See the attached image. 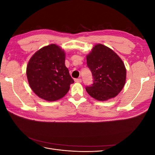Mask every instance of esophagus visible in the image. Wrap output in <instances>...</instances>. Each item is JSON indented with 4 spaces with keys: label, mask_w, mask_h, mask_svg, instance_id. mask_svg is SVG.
I'll use <instances>...</instances> for the list:
<instances>
[{
    "label": "esophagus",
    "mask_w": 155,
    "mask_h": 155,
    "mask_svg": "<svg viewBox=\"0 0 155 155\" xmlns=\"http://www.w3.org/2000/svg\"><path fill=\"white\" fill-rule=\"evenodd\" d=\"M75 82H76V83H81V81H82V80H81V79H80V78H78V79H75Z\"/></svg>",
    "instance_id": "34e87169"
}]
</instances>
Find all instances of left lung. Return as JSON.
<instances>
[{"instance_id": "obj_1", "label": "left lung", "mask_w": 155, "mask_h": 155, "mask_svg": "<svg viewBox=\"0 0 155 155\" xmlns=\"http://www.w3.org/2000/svg\"><path fill=\"white\" fill-rule=\"evenodd\" d=\"M87 64L91 70L93 84L87 87V93L98 101L116 97L126 81V68L123 61L107 46L97 44L87 55Z\"/></svg>"}]
</instances>
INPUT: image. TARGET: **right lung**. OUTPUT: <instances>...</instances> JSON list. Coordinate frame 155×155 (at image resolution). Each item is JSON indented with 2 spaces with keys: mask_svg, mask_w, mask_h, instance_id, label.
I'll use <instances>...</instances> for the list:
<instances>
[{
  "mask_svg": "<svg viewBox=\"0 0 155 155\" xmlns=\"http://www.w3.org/2000/svg\"><path fill=\"white\" fill-rule=\"evenodd\" d=\"M65 53L60 46H44L32 55L26 67L31 90L41 99L54 101L64 97L74 81L65 66Z\"/></svg>",
  "mask_w": 155,
  "mask_h": 155,
  "instance_id": "right-lung-1",
  "label": "right lung"
}]
</instances>
